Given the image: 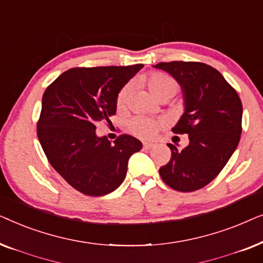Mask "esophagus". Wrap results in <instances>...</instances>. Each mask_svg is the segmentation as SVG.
<instances>
[{"label": "esophagus", "instance_id": "1", "mask_svg": "<svg viewBox=\"0 0 263 263\" xmlns=\"http://www.w3.org/2000/svg\"><path fill=\"white\" fill-rule=\"evenodd\" d=\"M154 146H156V143H153V142H143V148L145 149H151V148H153Z\"/></svg>", "mask_w": 263, "mask_h": 263}]
</instances>
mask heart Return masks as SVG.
Returning a JSON list of instances; mask_svg holds the SVG:
<instances>
[{"label": "heart", "instance_id": "heart-1", "mask_svg": "<svg viewBox=\"0 0 263 263\" xmlns=\"http://www.w3.org/2000/svg\"><path fill=\"white\" fill-rule=\"evenodd\" d=\"M146 85L148 87L149 92L156 99L164 98V97H168L171 98L172 96L177 92L178 86L176 84L174 79H171L168 75L164 73H152L149 74L146 79ZM132 96V86L125 85L123 88L121 89L117 97V106L124 107L127 105ZM158 123L156 121L151 120L147 117H135L134 120L130 122L129 128L133 134L141 139H151L154 136L158 130Z\"/></svg>", "mask_w": 263, "mask_h": 263}]
</instances>
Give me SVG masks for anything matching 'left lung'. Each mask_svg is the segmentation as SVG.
<instances>
[{
    "label": "left lung",
    "instance_id": "8db88e82",
    "mask_svg": "<svg viewBox=\"0 0 263 263\" xmlns=\"http://www.w3.org/2000/svg\"><path fill=\"white\" fill-rule=\"evenodd\" d=\"M153 67L166 71L181 86L184 112L172 132L189 136V145L181 151L167 143L171 159L159 168L160 177L178 192L203 188L217 177L238 146L242 102L235 88L208 64L174 61Z\"/></svg>",
    "mask_w": 263,
    "mask_h": 263
}]
</instances>
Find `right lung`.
Masks as SVG:
<instances>
[{"label": "right lung", "mask_w": 263, "mask_h": 263, "mask_svg": "<svg viewBox=\"0 0 263 263\" xmlns=\"http://www.w3.org/2000/svg\"><path fill=\"white\" fill-rule=\"evenodd\" d=\"M143 64L73 68L61 74L42 99L37 134L51 166L88 196L112 193L124 181L128 161L141 141L123 134L114 143L96 124L116 114L117 97Z\"/></svg>", "instance_id": "obj_1"}]
</instances>
